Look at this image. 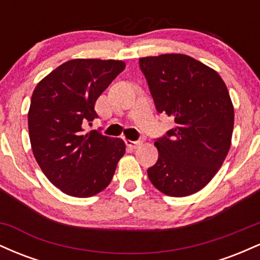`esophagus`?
I'll return each mask as SVG.
<instances>
[{
  "label": "esophagus",
  "instance_id": "1",
  "mask_svg": "<svg viewBox=\"0 0 260 260\" xmlns=\"http://www.w3.org/2000/svg\"><path fill=\"white\" fill-rule=\"evenodd\" d=\"M143 143L142 139H138V140H126V144L128 145L129 148H133V149H137L139 147L140 144Z\"/></svg>",
  "mask_w": 260,
  "mask_h": 260
}]
</instances>
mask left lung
I'll return each mask as SVG.
<instances>
[{
	"instance_id": "1",
	"label": "left lung",
	"mask_w": 260,
	"mask_h": 260,
	"mask_svg": "<svg viewBox=\"0 0 260 260\" xmlns=\"http://www.w3.org/2000/svg\"><path fill=\"white\" fill-rule=\"evenodd\" d=\"M155 107L175 127L155 140L149 180L160 192L186 197L201 190L221 168L231 145L234 106L214 70L181 53L139 58Z\"/></svg>"
}]
</instances>
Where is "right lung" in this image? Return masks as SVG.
Here are the masks:
<instances>
[{
  "label": "right lung",
  "instance_id": "right-lung-1",
  "mask_svg": "<svg viewBox=\"0 0 260 260\" xmlns=\"http://www.w3.org/2000/svg\"><path fill=\"white\" fill-rule=\"evenodd\" d=\"M124 67L116 59H71L34 89L28 113L32 153L66 194L86 198L105 189L126 151L122 139L83 128L98 118V98Z\"/></svg>",
  "mask_w": 260,
  "mask_h": 260
}]
</instances>
